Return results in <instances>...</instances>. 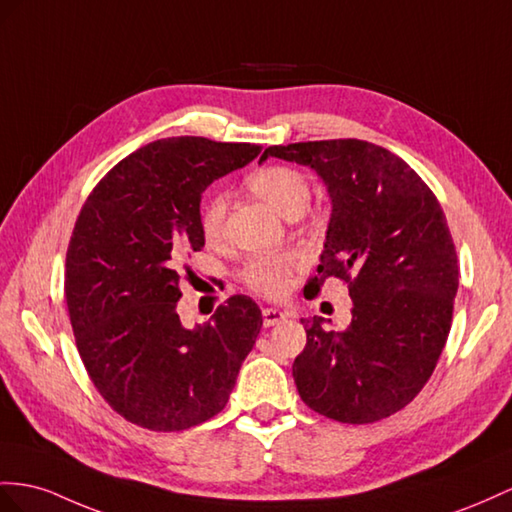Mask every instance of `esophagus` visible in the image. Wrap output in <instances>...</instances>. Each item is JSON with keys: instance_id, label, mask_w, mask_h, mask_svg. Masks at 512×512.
I'll list each match as a JSON object with an SVG mask.
<instances>
[{"instance_id": "34e87169", "label": "esophagus", "mask_w": 512, "mask_h": 512, "mask_svg": "<svg viewBox=\"0 0 512 512\" xmlns=\"http://www.w3.org/2000/svg\"><path fill=\"white\" fill-rule=\"evenodd\" d=\"M261 316H264V326H274V324L283 322L287 318V313L281 311V309L268 307V309H264V313H261Z\"/></svg>"}]
</instances>
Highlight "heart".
<instances>
[{
	"label": "heart",
	"mask_w": 512,
	"mask_h": 512,
	"mask_svg": "<svg viewBox=\"0 0 512 512\" xmlns=\"http://www.w3.org/2000/svg\"><path fill=\"white\" fill-rule=\"evenodd\" d=\"M248 186L285 218L303 214L311 196L307 177L292 166L261 168L248 179ZM225 209L227 205L220 194L207 196L201 207V231L209 242L220 238ZM294 264L296 257L292 255L255 257L244 268V281L259 294L272 298L281 296L287 290V285H290V272Z\"/></svg>",
	"instance_id": "heart-1"
}]
</instances>
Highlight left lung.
I'll list each match as a JSON object with an SVG mask.
<instances>
[{
    "label": "left lung",
    "instance_id": "left-lung-1",
    "mask_svg": "<svg viewBox=\"0 0 512 512\" xmlns=\"http://www.w3.org/2000/svg\"><path fill=\"white\" fill-rule=\"evenodd\" d=\"M268 157L316 170L331 196L318 277L305 290L337 277L352 298L344 331L303 320L307 346L292 365L300 398L344 424L385 419L422 391L450 333L458 266L443 209L409 164L372 142H296L259 162Z\"/></svg>",
    "mask_w": 512,
    "mask_h": 512
}]
</instances>
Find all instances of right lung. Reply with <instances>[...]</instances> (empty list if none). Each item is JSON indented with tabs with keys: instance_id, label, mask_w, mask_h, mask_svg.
I'll return each mask as SVG.
<instances>
[{
	"instance_id": "right-lung-1",
	"label": "right lung",
	"mask_w": 512,
	"mask_h": 512,
	"mask_svg": "<svg viewBox=\"0 0 512 512\" xmlns=\"http://www.w3.org/2000/svg\"><path fill=\"white\" fill-rule=\"evenodd\" d=\"M257 144L199 136L127 155L88 196L67 251L69 318L90 381L127 422L186 430L225 409L261 311L238 294L207 324L177 313L179 259L201 251V194L253 162Z\"/></svg>"
}]
</instances>
